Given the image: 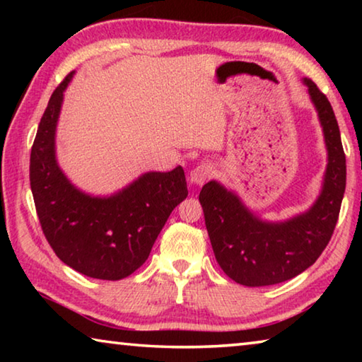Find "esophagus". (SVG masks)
Instances as JSON below:
<instances>
[{"label":"esophagus","instance_id":"obj_1","mask_svg":"<svg viewBox=\"0 0 362 362\" xmlns=\"http://www.w3.org/2000/svg\"><path fill=\"white\" fill-rule=\"evenodd\" d=\"M214 174V169L209 164H198L192 173H189V182L194 183V185H203L207 180L211 179V175Z\"/></svg>","mask_w":362,"mask_h":362}]
</instances>
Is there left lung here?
Masks as SVG:
<instances>
[{"instance_id":"1","label":"left lung","mask_w":362,"mask_h":362,"mask_svg":"<svg viewBox=\"0 0 362 362\" xmlns=\"http://www.w3.org/2000/svg\"><path fill=\"white\" fill-rule=\"evenodd\" d=\"M320 116L327 146L322 189L308 211L284 222H265L218 182L199 193L214 254L225 274L238 284L260 287L283 283L313 265L332 238L346 185V159L330 102L305 78Z\"/></svg>"}]
</instances>
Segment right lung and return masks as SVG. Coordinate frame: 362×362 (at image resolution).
Listing matches in <instances>:
<instances>
[{
    "label": "right lung",
    "instance_id": "obj_1",
    "mask_svg": "<svg viewBox=\"0 0 362 362\" xmlns=\"http://www.w3.org/2000/svg\"><path fill=\"white\" fill-rule=\"evenodd\" d=\"M66 75L40 121L30 155V185L42 233L65 265L95 279L127 278L148 259L159 231L187 198L182 166L146 173L112 196H90L66 179L56 159V129Z\"/></svg>",
    "mask_w": 362,
    "mask_h": 362
}]
</instances>
